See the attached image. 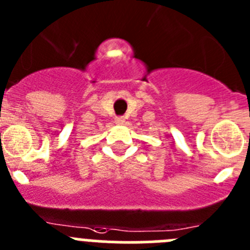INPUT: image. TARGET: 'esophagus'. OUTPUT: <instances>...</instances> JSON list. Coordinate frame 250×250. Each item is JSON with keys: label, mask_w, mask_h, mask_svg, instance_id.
I'll return each instance as SVG.
<instances>
[{"label": "esophagus", "mask_w": 250, "mask_h": 250, "mask_svg": "<svg viewBox=\"0 0 250 250\" xmlns=\"http://www.w3.org/2000/svg\"><path fill=\"white\" fill-rule=\"evenodd\" d=\"M123 122H125V118H123V117H117L116 120H114V123H116V125H123Z\"/></svg>", "instance_id": "34e87169"}]
</instances>
